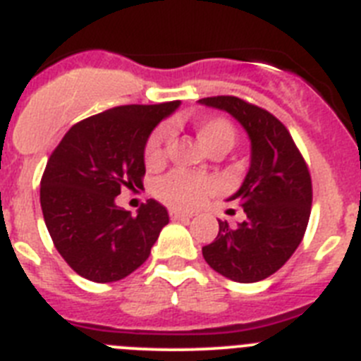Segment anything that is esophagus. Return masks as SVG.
I'll list each match as a JSON object with an SVG mask.
<instances>
[{
  "label": "esophagus",
  "instance_id": "obj_1",
  "mask_svg": "<svg viewBox=\"0 0 361 361\" xmlns=\"http://www.w3.org/2000/svg\"><path fill=\"white\" fill-rule=\"evenodd\" d=\"M170 216L171 220H190L193 215L186 212H180V209H170Z\"/></svg>",
  "mask_w": 361,
  "mask_h": 361
}]
</instances>
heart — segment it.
Wrapping results in <instances>:
<instances>
[{"mask_svg":"<svg viewBox=\"0 0 361 361\" xmlns=\"http://www.w3.org/2000/svg\"><path fill=\"white\" fill-rule=\"evenodd\" d=\"M195 132L200 145L209 153L216 149H231L237 141V130L222 117H206L195 123ZM170 145V130L157 128L148 137L145 146V161L149 168L162 164ZM213 191V180L209 177L191 175L186 171H171L155 184V193L162 202L173 208H193L202 202Z\"/></svg>","mask_w":361,"mask_h":361,"instance_id":"heart-1","label":"heart"}]
</instances>
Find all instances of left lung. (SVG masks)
I'll return each instance as SVG.
<instances>
[{"instance_id":"obj_1","label":"left lung","mask_w":361,"mask_h":361,"mask_svg":"<svg viewBox=\"0 0 361 361\" xmlns=\"http://www.w3.org/2000/svg\"><path fill=\"white\" fill-rule=\"evenodd\" d=\"M199 103L228 111L251 141L250 170L228 199L240 204L245 220L238 226L219 220V235L202 247L204 260L226 279L258 282L288 262L304 238L311 215V175L291 133L273 114L233 95Z\"/></svg>"}]
</instances>
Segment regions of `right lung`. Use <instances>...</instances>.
Listing matches in <instances>:
<instances>
[{
    "label": "right lung",
    "instance_id": "add662e5",
    "mask_svg": "<svg viewBox=\"0 0 361 361\" xmlns=\"http://www.w3.org/2000/svg\"><path fill=\"white\" fill-rule=\"evenodd\" d=\"M180 101L126 104L73 124L50 155L41 178L44 224L78 275L106 283L146 262L159 233L170 222L157 200L135 216L116 204L123 188L142 186L145 146L153 128Z\"/></svg>",
    "mask_w": 361,
    "mask_h": 361
}]
</instances>
